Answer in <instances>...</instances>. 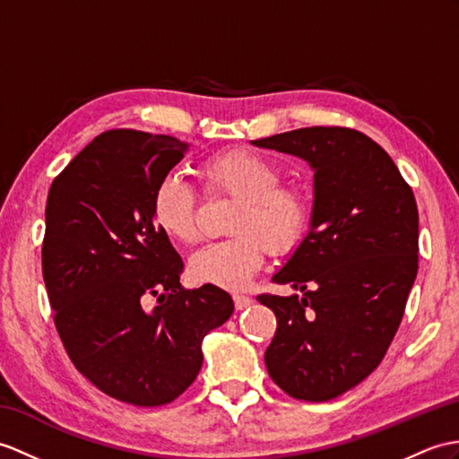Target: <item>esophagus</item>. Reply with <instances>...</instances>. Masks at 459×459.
<instances>
[{
	"mask_svg": "<svg viewBox=\"0 0 459 459\" xmlns=\"http://www.w3.org/2000/svg\"><path fill=\"white\" fill-rule=\"evenodd\" d=\"M232 301H234V308H237V311H242V308H247L252 303L248 295H234Z\"/></svg>",
	"mask_w": 459,
	"mask_h": 459,
	"instance_id": "obj_1",
	"label": "esophagus"
}]
</instances>
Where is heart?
I'll return each mask as SVG.
<instances>
[{
  "label": "heart",
  "instance_id": "obj_1",
  "mask_svg": "<svg viewBox=\"0 0 459 459\" xmlns=\"http://www.w3.org/2000/svg\"><path fill=\"white\" fill-rule=\"evenodd\" d=\"M199 178L209 197L237 199L230 238L211 242L191 255L187 272L195 283L240 290L262 268L264 254H285L301 240L311 219V201L299 186L283 184L280 164L248 148L207 158ZM152 219L169 240L197 238V194L187 181L166 176L152 195Z\"/></svg>",
  "mask_w": 459,
  "mask_h": 459
}]
</instances>
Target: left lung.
I'll return each mask as SVG.
<instances>
[{"label": "left lung", "instance_id": "obj_1", "mask_svg": "<svg viewBox=\"0 0 459 459\" xmlns=\"http://www.w3.org/2000/svg\"><path fill=\"white\" fill-rule=\"evenodd\" d=\"M315 169L311 230L260 293L278 328L265 350L275 385L301 401L342 395L374 371L397 334L419 272V209L383 148L348 126H307L252 141Z\"/></svg>", "mask_w": 459, "mask_h": 459}]
</instances>
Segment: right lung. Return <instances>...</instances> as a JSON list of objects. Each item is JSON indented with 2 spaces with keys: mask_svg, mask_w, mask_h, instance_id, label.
<instances>
[{
  "mask_svg": "<svg viewBox=\"0 0 459 459\" xmlns=\"http://www.w3.org/2000/svg\"><path fill=\"white\" fill-rule=\"evenodd\" d=\"M186 148L169 134L105 131L48 189L42 278L64 350L105 395L138 407L172 403L195 381L201 340L234 308L215 285L179 283L184 262L152 219L154 191Z\"/></svg>",
  "mask_w": 459,
  "mask_h": 459,
  "instance_id": "1",
  "label": "right lung"
}]
</instances>
